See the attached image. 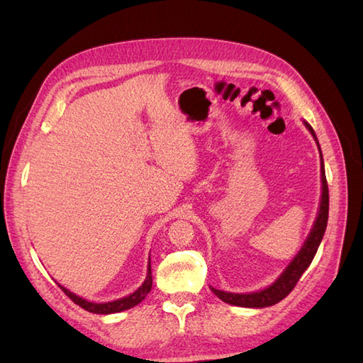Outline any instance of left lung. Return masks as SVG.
I'll use <instances>...</instances> for the list:
<instances>
[{"instance_id": "obj_1", "label": "left lung", "mask_w": 363, "mask_h": 363, "mask_svg": "<svg viewBox=\"0 0 363 363\" xmlns=\"http://www.w3.org/2000/svg\"><path fill=\"white\" fill-rule=\"evenodd\" d=\"M306 128L311 130V134L313 135L315 142L318 145L317 135H315L312 126L309 123L304 121ZM320 150V145H318ZM320 157H321V201H320V211L317 215V220H315L313 226L311 229V234L307 237V240L304 242L303 248L299 250V252L293 259L289 267L284 269V273L277 277V279L269 285V287L259 290V291H252V293H229V291H223L211 287V290L217 295L221 301H225L228 304L238 306V307H254V309H262V307H268V306H274L282 301L289 293L295 289L296 282L299 281V277L303 276L309 265L312 264V260L315 257V254L318 251V246L321 243V238L325 235V230L328 226V215H329V190H328V181H326V174H325V162H323V154L320 150Z\"/></svg>"}]
</instances>
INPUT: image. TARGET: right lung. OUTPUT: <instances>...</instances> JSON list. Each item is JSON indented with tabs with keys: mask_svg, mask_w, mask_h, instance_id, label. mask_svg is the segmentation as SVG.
<instances>
[{
	"mask_svg": "<svg viewBox=\"0 0 363 363\" xmlns=\"http://www.w3.org/2000/svg\"><path fill=\"white\" fill-rule=\"evenodd\" d=\"M151 285H152V276H151V264H148V273H146V279L145 282L138 287L134 293H130L129 296L125 298H120V299H115L111 301V303H90V301H86L84 298L76 296L74 293H72L70 290H67L62 285H59L65 295L70 298L74 304L81 306L82 309H86L87 312L91 313H101V315H109V313H117V312H123V311H128L130 307L137 306L138 303H142L145 299V296L148 295L150 290H151Z\"/></svg>",
	"mask_w": 363,
	"mask_h": 363,
	"instance_id": "obj_1",
	"label": "right lung"
}]
</instances>
